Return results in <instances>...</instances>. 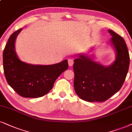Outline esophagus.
<instances>
[{
    "label": "esophagus",
    "instance_id": "1",
    "mask_svg": "<svg viewBox=\"0 0 132 132\" xmlns=\"http://www.w3.org/2000/svg\"><path fill=\"white\" fill-rule=\"evenodd\" d=\"M68 63H69V65L70 67H71L73 66V61L72 59H69V61H68Z\"/></svg>",
    "mask_w": 132,
    "mask_h": 132
}]
</instances>
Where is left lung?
Instances as JSON below:
<instances>
[{
	"label": "left lung",
	"instance_id": "obj_1",
	"mask_svg": "<svg viewBox=\"0 0 132 132\" xmlns=\"http://www.w3.org/2000/svg\"><path fill=\"white\" fill-rule=\"evenodd\" d=\"M111 42L116 52V60L105 67L87 55L74 60V88L76 94L89 102H105L121 89L127 75L130 57L122 37L111 30Z\"/></svg>",
	"mask_w": 132,
	"mask_h": 132
}]
</instances>
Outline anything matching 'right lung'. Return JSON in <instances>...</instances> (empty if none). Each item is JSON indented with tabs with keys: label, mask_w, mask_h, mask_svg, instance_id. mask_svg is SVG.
<instances>
[{
	"label": "right lung",
	"mask_w": 132,
	"mask_h": 132,
	"mask_svg": "<svg viewBox=\"0 0 132 132\" xmlns=\"http://www.w3.org/2000/svg\"><path fill=\"white\" fill-rule=\"evenodd\" d=\"M19 29L10 37L3 53L4 71L6 81L21 97L38 98L48 94L62 73L68 69L67 60L49 65H31L22 62L15 51L14 43Z\"/></svg>",
	"instance_id": "1"
}]
</instances>
